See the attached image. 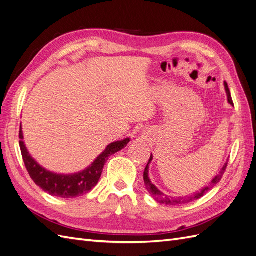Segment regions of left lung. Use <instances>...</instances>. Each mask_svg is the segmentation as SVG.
<instances>
[{
  "label": "left lung",
  "mask_w": 256,
  "mask_h": 256,
  "mask_svg": "<svg viewBox=\"0 0 256 256\" xmlns=\"http://www.w3.org/2000/svg\"><path fill=\"white\" fill-rule=\"evenodd\" d=\"M224 88H226V95H228V102L230 104L233 106V100H232V96H230V90H228V83L224 82ZM152 161V154H150V158L148 160V164H147L145 170H144V175H143V178H144V182H145V187L147 189V191H148L152 196L157 200V202L161 203V204H166V205H182V204H186V203H190L192 202V200H198L202 198L205 193L207 191L210 190L214 186H216V184H218L221 178L224 174V172H226V166H228V161L224 164L223 168L220 170L219 174L216 175L214 180H212L209 186H206L205 188L200 189V191H196L193 193L192 196H180V198H172V196H168L166 194H164V192H161L156 186H154L152 180H150V176H148V170H150V164Z\"/></svg>",
  "instance_id": "obj_1"
}]
</instances>
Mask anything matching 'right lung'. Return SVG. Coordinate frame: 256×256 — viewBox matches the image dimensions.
Instances as JSON below:
<instances>
[{
	"instance_id": "obj_1",
	"label": "right lung",
	"mask_w": 256,
	"mask_h": 256,
	"mask_svg": "<svg viewBox=\"0 0 256 256\" xmlns=\"http://www.w3.org/2000/svg\"><path fill=\"white\" fill-rule=\"evenodd\" d=\"M20 150L26 168L34 182L50 196L62 198H72L88 193L98 184L104 166L111 154L122 150L130 142V138L116 141L106 147L92 164L83 171L74 174H58L48 171L30 156L23 142V132L20 127Z\"/></svg>"
}]
</instances>
